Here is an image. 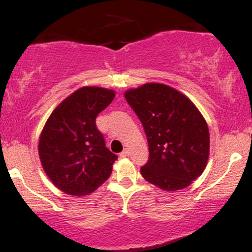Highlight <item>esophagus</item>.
Wrapping results in <instances>:
<instances>
[{"label":"esophagus","mask_w":252,"mask_h":252,"mask_svg":"<svg viewBox=\"0 0 252 252\" xmlns=\"http://www.w3.org/2000/svg\"><path fill=\"white\" fill-rule=\"evenodd\" d=\"M128 150H127V149H125V150H124L123 151V153H120V157H122V158H124V157H127V156H128Z\"/></svg>","instance_id":"34e87169"}]
</instances>
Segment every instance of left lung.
<instances>
[{
    "label": "left lung",
    "instance_id": "obj_1",
    "mask_svg": "<svg viewBox=\"0 0 252 252\" xmlns=\"http://www.w3.org/2000/svg\"><path fill=\"white\" fill-rule=\"evenodd\" d=\"M125 98L142 124L149 159L141 174L164 190L188 187L208 163L210 134L190 99L163 84L129 89Z\"/></svg>",
    "mask_w": 252,
    "mask_h": 252
}]
</instances>
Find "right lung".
Here are the masks:
<instances>
[{"label": "right lung", "mask_w": 252, "mask_h": 252, "mask_svg": "<svg viewBox=\"0 0 252 252\" xmlns=\"http://www.w3.org/2000/svg\"><path fill=\"white\" fill-rule=\"evenodd\" d=\"M113 98L111 89L82 87L65 98L47 120L39 156L51 182L65 194H91L111 174L118 157L105 147L96 117Z\"/></svg>", "instance_id": "add662e5"}]
</instances>
